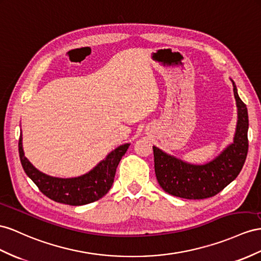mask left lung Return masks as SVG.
<instances>
[{
  "label": "left lung",
  "mask_w": 261,
  "mask_h": 261,
  "mask_svg": "<svg viewBox=\"0 0 261 261\" xmlns=\"http://www.w3.org/2000/svg\"><path fill=\"white\" fill-rule=\"evenodd\" d=\"M233 86L238 108L233 143L215 160L204 165L185 163L153 146L154 170L160 186L170 195L186 199L215 196L231 183L242 171L248 153V112Z\"/></svg>",
  "instance_id": "obj_1"
}]
</instances>
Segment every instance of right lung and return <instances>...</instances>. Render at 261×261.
Masks as SVG:
<instances>
[{"label": "right lung", "mask_w": 261, "mask_h": 261, "mask_svg": "<svg viewBox=\"0 0 261 261\" xmlns=\"http://www.w3.org/2000/svg\"><path fill=\"white\" fill-rule=\"evenodd\" d=\"M129 145V143L120 145L95 169L75 178L51 177L36 170L24 155L22 137L18 140V153L25 173L44 195L57 203L80 206L96 202L109 192L115 179L117 166Z\"/></svg>", "instance_id": "obj_1"}]
</instances>
